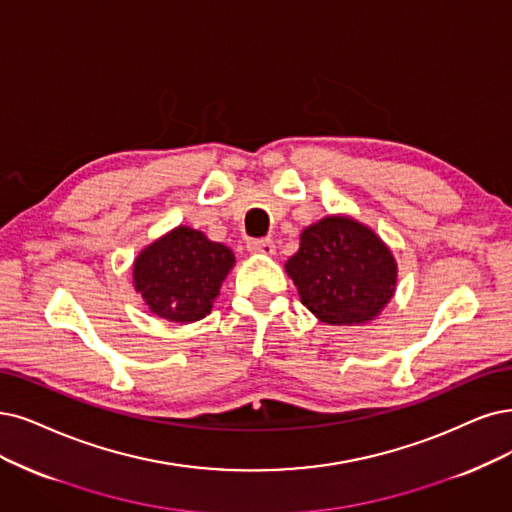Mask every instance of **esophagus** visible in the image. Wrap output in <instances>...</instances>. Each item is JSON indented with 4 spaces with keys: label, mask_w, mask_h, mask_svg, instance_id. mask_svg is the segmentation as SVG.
Returning <instances> with one entry per match:
<instances>
[{
    "label": "esophagus",
    "mask_w": 512,
    "mask_h": 512,
    "mask_svg": "<svg viewBox=\"0 0 512 512\" xmlns=\"http://www.w3.org/2000/svg\"><path fill=\"white\" fill-rule=\"evenodd\" d=\"M246 249L255 255H274L276 246H274L272 238H257V240L246 242Z\"/></svg>",
    "instance_id": "1"
}]
</instances>
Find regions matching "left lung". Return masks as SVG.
Masks as SVG:
<instances>
[{"mask_svg": "<svg viewBox=\"0 0 512 512\" xmlns=\"http://www.w3.org/2000/svg\"><path fill=\"white\" fill-rule=\"evenodd\" d=\"M285 270L301 304L327 325L369 323L392 299L399 272L384 240L346 215L308 225Z\"/></svg>", "mask_w": 512, "mask_h": 512, "instance_id": "8db88e82", "label": "left lung"}]
</instances>
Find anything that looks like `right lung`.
<instances>
[{
	"label": "right lung",
	"mask_w": 512,
	"mask_h": 512,
	"mask_svg": "<svg viewBox=\"0 0 512 512\" xmlns=\"http://www.w3.org/2000/svg\"><path fill=\"white\" fill-rule=\"evenodd\" d=\"M234 263V253L225 244L179 225L139 253L132 266V285L151 314L187 325L211 314L221 282Z\"/></svg>",
	"instance_id": "right-lung-1"
}]
</instances>
